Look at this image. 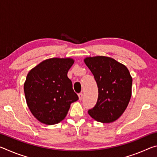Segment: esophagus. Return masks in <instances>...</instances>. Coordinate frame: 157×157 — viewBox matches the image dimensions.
I'll use <instances>...</instances> for the list:
<instances>
[{
  "label": "esophagus",
  "mask_w": 157,
  "mask_h": 157,
  "mask_svg": "<svg viewBox=\"0 0 157 157\" xmlns=\"http://www.w3.org/2000/svg\"><path fill=\"white\" fill-rule=\"evenodd\" d=\"M78 96H79V100H81L82 99V97H83V94H82V93H79L78 94Z\"/></svg>",
  "instance_id": "esophagus-1"
}]
</instances>
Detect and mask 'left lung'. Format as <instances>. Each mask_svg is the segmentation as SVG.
I'll return each mask as SVG.
<instances>
[{
	"label": "left lung",
	"instance_id": "1",
	"mask_svg": "<svg viewBox=\"0 0 157 157\" xmlns=\"http://www.w3.org/2000/svg\"><path fill=\"white\" fill-rule=\"evenodd\" d=\"M84 62L94 75L98 89L96 105L88 113L101 123L116 121L131 98L132 78L129 71L125 66L108 57H87Z\"/></svg>",
	"mask_w": 157,
	"mask_h": 157
}]
</instances>
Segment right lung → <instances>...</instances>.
Segmentation results:
<instances>
[{"mask_svg":"<svg viewBox=\"0 0 157 157\" xmlns=\"http://www.w3.org/2000/svg\"><path fill=\"white\" fill-rule=\"evenodd\" d=\"M74 61L70 58L44 60L28 73L24 84L27 105L41 123L55 124L63 120L72 102L79 99L68 78Z\"/></svg>","mask_w":157,"mask_h":157,"instance_id":"add662e5","label":"right lung"}]
</instances>
